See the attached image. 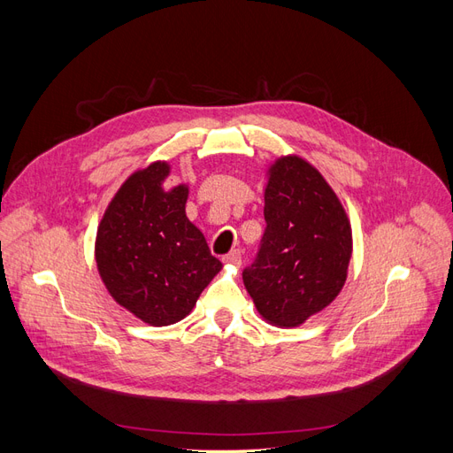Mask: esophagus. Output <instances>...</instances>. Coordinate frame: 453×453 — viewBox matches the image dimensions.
<instances>
[{"label": "esophagus", "mask_w": 453, "mask_h": 453, "mask_svg": "<svg viewBox=\"0 0 453 453\" xmlns=\"http://www.w3.org/2000/svg\"><path fill=\"white\" fill-rule=\"evenodd\" d=\"M223 263H226V265H230V266H236V268H240V265H242V253H240L238 250L230 251L228 255H225V257H223Z\"/></svg>", "instance_id": "esophagus-1"}]
</instances>
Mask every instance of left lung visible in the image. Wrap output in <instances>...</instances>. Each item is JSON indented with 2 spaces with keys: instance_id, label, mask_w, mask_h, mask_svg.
Returning a JSON list of instances; mask_svg holds the SVG:
<instances>
[{
  "instance_id": "8db88e82",
  "label": "left lung",
  "mask_w": 453,
  "mask_h": 453,
  "mask_svg": "<svg viewBox=\"0 0 453 453\" xmlns=\"http://www.w3.org/2000/svg\"><path fill=\"white\" fill-rule=\"evenodd\" d=\"M266 230L245 289L270 325L293 328L340 295L353 253L344 205L318 168L296 155L270 164Z\"/></svg>"
}]
</instances>
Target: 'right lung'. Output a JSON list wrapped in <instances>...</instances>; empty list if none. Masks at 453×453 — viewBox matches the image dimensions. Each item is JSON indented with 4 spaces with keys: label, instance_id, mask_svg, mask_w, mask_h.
<instances>
[{
    "label": "right lung",
    "instance_id": "right-lung-1",
    "mask_svg": "<svg viewBox=\"0 0 453 453\" xmlns=\"http://www.w3.org/2000/svg\"><path fill=\"white\" fill-rule=\"evenodd\" d=\"M170 170L157 160L134 172L109 202L94 245L109 295L153 326L185 319L223 268L185 213L188 187H164Z\"/></svg>",
    "mask_w": 453,
    "mask_h": 453
}]
</instances>
